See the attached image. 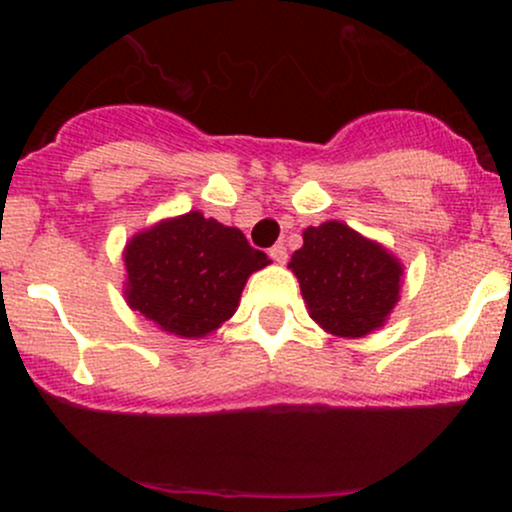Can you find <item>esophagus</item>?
I'll list each match as a JSON object with an SVG mask.
<instances>
[{
    "instance_id": "1",
    "label": "esophagus",
    "mask_w": 512,
    "mask_h": 512,
    "mask_svg": "<svg viewBox=\"0 0 512 512\" xmlns=\"http://www.w3.org/2000/svg\"><path fill=\"white\" fill-rule=\"evenodd\" d=\"M269 257H272L276 264H286V260H289V252H286V245L284 243H276L274 248L269 250Z\"/></svg>"
}]
</instances>
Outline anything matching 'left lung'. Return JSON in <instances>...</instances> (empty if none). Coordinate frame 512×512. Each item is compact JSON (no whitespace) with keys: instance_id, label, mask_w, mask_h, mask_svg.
<instances>
[{"instance_id":"obj_1","label":"left lung","mask_w":512,"mask_h":512,"mask_svg":"<svg viewBox=\"0 0 512 512\" xmlns=\"http://www.w3.org/2000/svg\"><path fill=\"white\" fill-rule=\"evenodd\" d=\"M289 269L301 284L310 317L344 339L380 330L404 284L402 262L344 221L305 228L303 248L293 252Z\"/></svg>"}]
</instances>
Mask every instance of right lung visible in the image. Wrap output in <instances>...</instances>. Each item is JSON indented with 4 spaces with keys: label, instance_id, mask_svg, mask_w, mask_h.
Segmentation results:
<instances>
[{
    "label": "right lung",
    "instance_id": "obj_1",
    "mask_svg": "<svg viewBox=\"0 0 512 512\" xmlns=\"http://www.w3.org/2000/svg\"><path fill=\"white\" fill-rule=\"evenodd\" d=\"M122 262L129 308L158 330L204 339L231 320L250 274L272 260L250 248L240 228L187 211L134 233Z\"/></svg>",
    "mask_w": 512,
    "mask_h": 512
}]
</instances>
